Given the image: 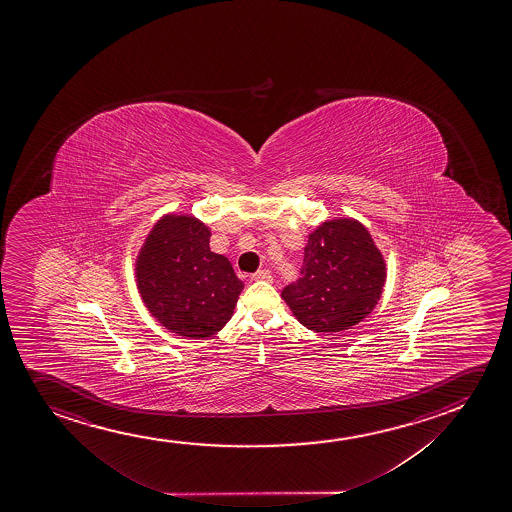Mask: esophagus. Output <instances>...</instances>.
I'll list each match as a JSON object with an SVG mask.
<instances>
[{
    "label": "esophagus",
    "mask_w": 512,
    "mask_h": 512,
    "mask_svg": "<svg viewBox=\"0 0 512 512\" xmlns=\"http://www.w3.org/2000/svg\"><path fill=\"white\" fill-rule=\"evenodd\" d=\"M253 280H266V282H272V273H270V270L263 268V270H258V272L253 273Z\"/></svg>",
    "instance_id": "obj_1"
}]
</instances>
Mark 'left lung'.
<instances>
[{"label":"left lung","mask_w":512,"mask_h":512,"mask_svg":"<svg viewBox=\"0 0 512 512\" xmlns=\"http://www.w3.org/2000/svg\"><path fill=\"white\" fill-rule=\"evenodd\" d=\"M385 279V261L366 226L331 219L308 235L301 277L282 298L305 328L340 333L373 312Z\"/></svg>","instance_id":"left-lung-1"}]
</instances>
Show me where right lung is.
Segmentation results:
<instances>
[{
    "instance_id": "obj_1",
    "label": "right lung",
    "mask_w": 512,
    "mask_h": 512,
    "mask_svg": "<svg viewBox=\"0 0 512 512\" xmlns=\"http://www.w3.org/2000/svg\"><path fill=\"white\" fill-rule=\"evenodd\" d=\"M211 230L188 214H165L136 259L137 289L172 333L204 340L225 328L244 289L232 263L209 247Z\"/></svg>"
}]
</instances>
